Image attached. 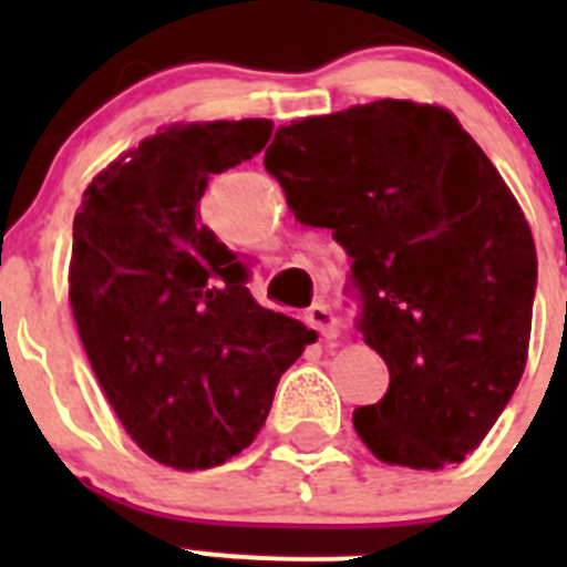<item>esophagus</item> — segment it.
I'll return each mask as SVG.
<instances>
[{
    "mask_svg": "<svg viewBox=\"0 0 567 567\" xmlns=\"http://www.w3.org/2000/svg\"><path fill=\"white\" fill-rule=\"evenodd\" d=\"M307 323L312 329H318L320 338H327V340L338 338V332H340L338 315H334L332 307H329V303H323V300H320V303H312V307L307 309Z\"/></svg>",
    "mask_w": 567,
    "mask_h": 567,
    "instance_id": "obj_1",
    "label": "esophagus"
}]
</instances>
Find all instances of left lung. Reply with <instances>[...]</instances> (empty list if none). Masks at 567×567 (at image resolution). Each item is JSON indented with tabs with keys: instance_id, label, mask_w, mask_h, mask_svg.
Segmentation results:
<instances>
[{
	"instance_id": "left-lung-1",
	"label": "left lung",
	"mask_w": 567,
	"mask_h": 567,
	"mask_svg": "<svg viewBox=\"0 0 567 567\" xmlns=\"http://www.w3.org/2000/svg\"><path fill=\"white\" fill-rule=\"evenodd\" d=\"M264 167L352 258L354 323L389 365L358 437L389 465L463 463L528 360L537 247L503 175L452 110L412 99L280 124Z\"/></svg>"
}]
</instances>
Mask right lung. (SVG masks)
<instances>
[{
  "label": "right lung",
  "instance_id": "obj_1",
  "mask_svg": "<svg viewBox=\"0 0 567 567\" xmlns=\"http://www.w3.org/2000/svg\"><path fill=\"white\" fill-rule=\"evenodd\" d=\"M269 118L158 127L90 182L73 218L70 307L124 432L155 463L204 471L247 449L280 374L318 334L264 309L202 224L209 178L267 147Z\"/></svg>",
  "mask_w": 567,
  "mask_h": 567
}]
</instances>
